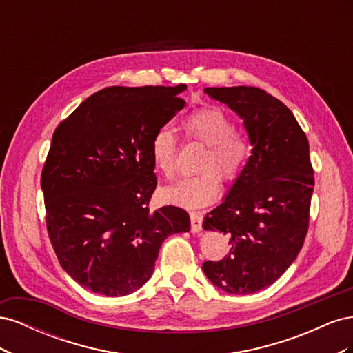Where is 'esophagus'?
Wrapping results in <instances>:
<instances>
[{
	"instance_id": "34e87169",
	"label": "esophagus",
	"mask_w": 353,
	"mask_h": 353,
	"mask_svg": "<svg viewBox=\"0 0 353 353\" xmlns=\"http://www.w3.org/2000/svg\"><path fill=\"white\" fill-rule=\"evenodd\" d=\"M190 219H191V232H193V234L200 232L201 231L203 218L200 215H197V213H191Z\"/></svg>"
}]
</instances>
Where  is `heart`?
I'll return each instance as SVG.
<instances>
[{
    "mask_svg": "<svg viewBox=\"0 0 353 353\" xmlns=\"http://www.w3.org/2000/svg\"><path fill=\"white\" fill-rule=\"evenodd\" d=\"M181 126L191 141L206 145L201 154L197 176L183 178L162 191L170 205L197 210L215 203L221 193V183L236 184L243 175L252 154L248 134L234 126L231 117L216 105H205L187 114ZM178 140L168 128H159L150 143L153 166L159 174L172 179Z\"/></svg>",
    "mask_w": 353,
    "mask_h": 353,
    "instance_id": "b5f03b06",
    "label": "heart"
}]
</instances>
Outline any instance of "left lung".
I'll list each match as a JSON object with an SVG mask.
<instances>
[{"label":"left lung","mask_w":353,"mask_h":353,"mask_svg":"<svg viewBox=\"0 0 353 353\" xmlns=\"http://www.w3.org/2000/svg\"><path fill=\"white\" fill-rule=\"evenodd\" d=\"M205 92L241 117L253 148L227 199L205 216L203 228L228 234L231 248L203 271L223 292L250 294L279 280L303 245L315 185L307 138L292 110L261 88Z\"/></svg>","instance_id":"obj_1"}]
</instances>
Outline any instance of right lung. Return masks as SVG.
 <instances>
[{"mask_svg": "<svg viewBox=\"0 0 353 353\" xmlns=\"http://www.w3.org/2000/svg\"><path fill=\"white\" fill-rule=\"evenodd\" d=\"M178 87H109L92 94L52 134L41 174L48 237L72 279L104 296H125L150 279L170 234L188 213L154 212L153 134L184 109Z\"/></svg>", "mask_w": 353, "mask_h": 353, "instance_id": "1", "label": "right lung"}]
</instances>
